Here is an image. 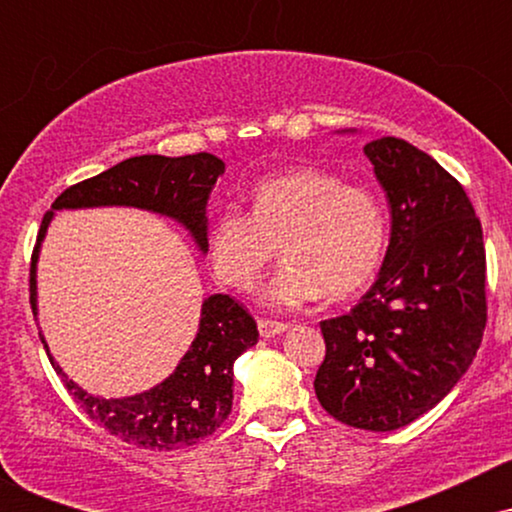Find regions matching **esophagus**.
I'll return each instance as SVG.
<instances>
[{"label":"esophagus","instance_id":"esophagus-1","mask_svg":"<svg viewBox=\"0 0 512 512\" xmlns=\"http://www.w3.org/2000/svg\"><path fill=\"white\" fill-rule=\"evenodd\" d=\"M257 327H260V334L264 339L276 337V334H284L286 330H289V325H286V322H276V320H257Z\"/></svg>","mask_w":512,"mask_h":512}]
</instances>
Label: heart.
<instances>
[{
  "mask_svg": "<svg viewBox=\"0 0 512 512\" xmlns=\"http://www.w3.org/2000/svg\"><path fill=\"white\" fill-rule=\"evenodd\" d=\"M286 262L264 284L272 308H301L325 293L346 298L380 269L387 248V214L363 185H344L337 173L303 166L262 180L252 192V214L221 211L209 231L214 274L250 291L276 255Z\"/></svg>",
  "mask_w": 512,
  "mask_h": 512,
  "instance_id": "1",
  "label": "heart"
}]
</instances>
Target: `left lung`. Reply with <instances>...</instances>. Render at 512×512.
Here are the masks:
<instances>
[{
    "label": "left lung",
    "instance_id": "1",
    "mask_svg": "<svg viewBox=\"0 0 512 512\" xmlns=\"http://www.w3.org/2000/svg\"><path fill=\"white\" fill-rule=\"evenodd\" d=\"M390 204L383 267L346 315L320 322L315 395L346 426L395 431L472 366L486 327V250L464 187L397 137L363 146Z\"/></svg>",
    "mask_w": 512,
    "mask_h": 512
}]
</instances>
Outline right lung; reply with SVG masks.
<instances>
[{"label": "right lung", "mask_w": 512, "mask_h": 512, "mask_svg": "<svg viewBox=\"0 0 512 512\" xmlns=\"http://www.w3.org/2000/svg\"><path fill=\"white\" fill-rule=\"evenodd\" d=\"M226 163L211 154L180 158L134 156L103 170L96 178L67 187L43 216L31 260V308L38 317V255L48 226L60 209L134 207L178 221L207 255V202ZM40 342L52 368L76 402L105 431L137 448L178 450L195 445L219 428L233 407V363L257 344V322L231 296L214 293L202 303L197 337L163 383L132 397H96L81 390Z\"/></svg>", "instance_id": "obj_1"}]
</instances>
